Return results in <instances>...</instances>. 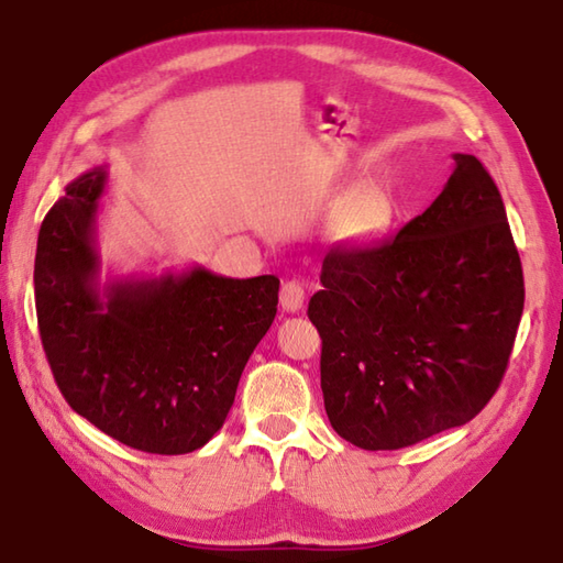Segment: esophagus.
Returning a JSON list of instances; mask_svg holds the SVG:
<instances>
[{
    "label": "esophagus",
    "mask_w": 563,
    "mask_h": 563,
    "mask_svg": "<svg viewBox=\"0 0 563 563\" xmlns=\"http://www.w3.org/2000/svg\"><path fill=\"white\" fill-rule=\"evenodd\" d=\"M305 302V285L302 280H288L280 290V308L285 312H298L302 310Z\"/></svg>",
    "instance_id": "obj_1"
}]
</instances>
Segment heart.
I'll list each match as a JSON object with an SVG mask.
<instances>
[{
  "label": "heart",
  "instance_id": "1",
  "mask_svg": "<svg viewBox=\"0 0 563 563\" xmlns=\"http://www.w3.org/2000/svg\"><path fill=\"white\" fill-rule=\"evenodd\" d=\"M391 219V203L379 189H362L344 201L336 217V229L346 239H369L386 229Z\"/></svg>",
  "mask_w": 563,
  "mask_h": 563
}]
</instances>
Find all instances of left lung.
<instances>
[{
	"mask_svg": "<svg viewBox=\"0 0 563 563\" xmlns=\"http://www.w3.org/2000/svg\"><path fill=\"white\" fill-rule=\"evenodd\" d=\"M379 246L332 249L308 317L324 411L364 451L465 426L497 391L525 310L522 263L493 177L473 155Z\"/></svg>",
	"mask_w": 563,
	"mask_h": 563,
	"instance_id": "left-lung-1",
	"label": "left lung"
}]
</instances>
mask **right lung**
Returning a JSON list of instances; mask_svg holds the SVG:
<instances>
[{"mask_svg": "<svg viewBox=\"0 0 563 563\" xmlns=\"http://www.w3.org/2000/svg\"><path fill=\"white\" fill-rule=\"evenodd\" d=\"M108 172L66 187L38 231L41 344L78 416L135 451L184 455L227 421L239 379L278 312L280 280L201 265L100 283L96 221Z\"/></svg>", "mask_w": 563, "mask_h": 563, "instance_id": "right-lung-1", "label": "right lung"}]
</instances>
